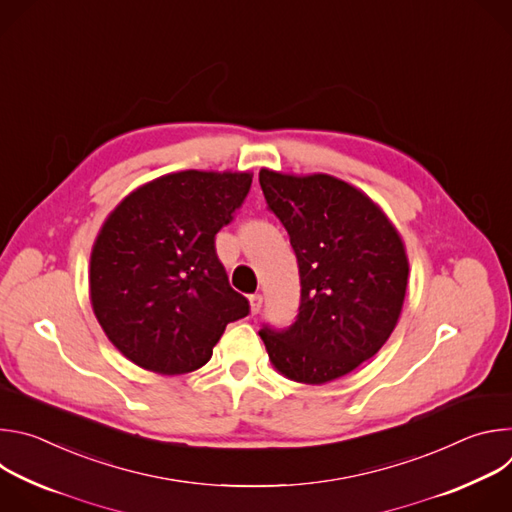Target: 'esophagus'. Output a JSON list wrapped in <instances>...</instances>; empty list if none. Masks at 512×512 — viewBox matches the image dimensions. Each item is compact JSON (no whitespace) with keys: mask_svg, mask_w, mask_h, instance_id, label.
<instances>
[{"mask_svg":"<svg viewBox=\"0 0 512 512\" xmlns=\"http://www.w3.org/2000/svg\"><path fill=\"white\" fill-rule=\"evenodd\" d=\"M249 306H251V314H259L261 306H263V296L261 294H253L249 298Z\"/></svg>","mask_w":512,"mask_h":512,"instance_id":"34e87169","label":"esophagus"}]
</instances>
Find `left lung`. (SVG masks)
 <instances>
[{
  "mask_svg": "<svg viewBox=\"0 0 512 512\" xmlns=\"http://www.w3.org/2000/svg\"><path fill=\"white\" fill-rule=\"evenodd\" d=\"M259 184L300 267V314L259 336L283 377L324 385L352 373L389 340L401 316L409 261L377 202L328 174L263 168Z\"/></svg>",
  "mask_w": 512,
  "mask_h": 512,
  "instance_id": "left-lung-1",
  "label": "left lung"
}]
</instances>
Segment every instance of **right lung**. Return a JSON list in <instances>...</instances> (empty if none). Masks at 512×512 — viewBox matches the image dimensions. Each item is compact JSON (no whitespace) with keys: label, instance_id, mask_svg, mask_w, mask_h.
Segmentation results:
<instances>
[{"label":"right lung","instance_id":"1","mask_svg":"<svg viewBox=\"0 0 512 512\" xmlns=\"http://www.w3.org/2000/svg\"><path fill=\"white\" fill-rule=\"evenodd\" d=\"M251 172L184 170L127 194L91 251V304L113 346L137 367L186 375L210 360L249 302L229 285L214 235L243 204Z\"/></svg>","mask_w":512,"mask_h":512}]
</instances>
